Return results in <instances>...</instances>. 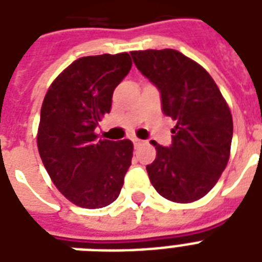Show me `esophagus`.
Returning <instances> with one entry per match:
<instances>
[{
    "mask_svg": "<svg viewBox=\"0 0 262 262\" xmlns=\"http://www.w3.org/2000/svg\"><path fill=\"white\" fill-rule=\"evenodd\" d=\"M133 144H135V147H139V145L144 144V141L140 139H133Z\"/></svg>",
    "mask_w": 262,
    "mask_h": 262,
    "instance_id": "esophagus-1",
    "label": "esophagus"
}]
</instances>
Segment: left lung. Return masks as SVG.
<instances>
[{"label": "left lung", "mask_w": 262, "mask_h": 262, "mask_svg": "<svg viewBox=\"0 0 262 262\" xmlns=\"http://www.w3.org/2000/svg\"><path fill=\"white\" fill-rule=\"evenodd\" d=\"M136 67L162 96V110L177 125L170 147L152 144L147 166L152 186L174 203H193L215 186L227 166L232 117L209 73L172 49L132 51Z\"/></svg>", "instance_id": "1"}]
</instances>
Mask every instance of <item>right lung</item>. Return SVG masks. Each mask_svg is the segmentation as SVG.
Masks as SVG:
<instances>
[{
    "mask_svg": "<svg viewBox=\"0 0 262 262\" xmlns=\"http://www.w3.org/2000/svg\"><path fill=\"white\" fill-rule=\"evenodd\" d=\"M132 68L130 55L76 59L47 91L38 149L57 189L76 205L103 208L118 199L130 167V140H98L95 129L111 110L113 92Z\"/></svg>",
    "mask_w": 262,
    "mask_h": 262,
    "instance_id": "1",
    "label": "right lung"
}]
</instances>
